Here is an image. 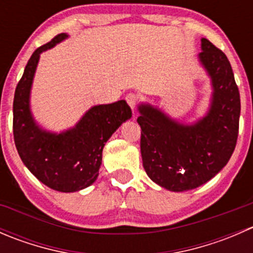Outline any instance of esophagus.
Listing matches in <instances>:
<instances>
[{"mask_svg": "<svg viewBox=\"0 0 253 253\" xmlns=\"http://www.w3.org/2000/svg\"><path fill=\"white\" fill-rule=\"evenodd\" d=\"M126 101L127 104H128L129 106H131V109L133 110L134 108H136L137 103H138V95H136L134 93H129L126 95Z\"/></svg>", "mask_w": 253, "mask_h": 253, "instance_id": "1", "label": "esophagus"}]
</instances>
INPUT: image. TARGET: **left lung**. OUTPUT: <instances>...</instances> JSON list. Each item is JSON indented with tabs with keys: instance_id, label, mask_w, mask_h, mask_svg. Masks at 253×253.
I'll return each mask as SVG.
<instances>
[{
	"instance_id": "8db88e82",
	"label": "left lung",
	"mask_w": 253,
	"mask_h": 253,
	"mask_svg": "<svg viewBox=\"0 0 253 253\" xmlns=\"http://www.w3.org/2000/svg\"><path fill=\"white\" fill-rule=\"evenodd\" d=\"M200 60L213 83L211 110L183 126L150 105H141V154L147 175L162 187L181 192L214 177L233 155L239 134L240 93L228 57L202 39Z\"/></svg>"
}]
</instances>
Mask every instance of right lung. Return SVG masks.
Listing matches in <instances>:
<instances>
[{
    "instance_id": "obj_1",
    "label": "right lung",
    "mask_w": 253,
    "mask_h": 253,
    "mask_svg": "<svg viewBox=\"0 0 253 253\" xmlns=\"http://www.w3.org/2000/svg\"><path fill=\"white\" fill-rule=\"evenodd\" d=\"M67 38L61 33L34 51L18 82L13 99V137L20 159L35 177L60 192L90 186L99 175L103 148L111 134L132 116L125 100L98 105L75 128L55 134L42 131L29 110V93L40 53Z\"/></svg>"
}]
</instances>
